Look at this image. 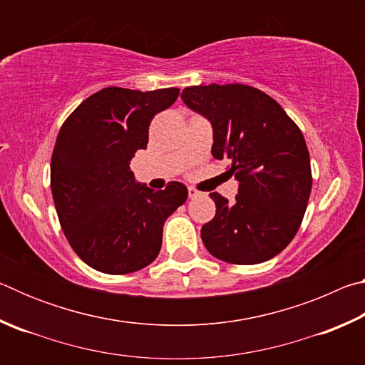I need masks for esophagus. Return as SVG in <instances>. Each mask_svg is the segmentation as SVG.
<instances>
[{
  "label": "esophagus",
  "instance_id": "obj_1",
  "mask_svg": "<svg viewBox=\"0 0 365 365\" xmlns=\"http://www.w3.org/2000/svg\"><path fill=\"white\" fill-rule=\"evenodd\" d=\"M201 193L200 191H197L196 188H193V187H188V196L190 197H196V196H200Z\"/></svg>",
  "mask_w": 365,
  "mask_h": 365
}]
</instances>
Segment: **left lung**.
Here are the masks:
<instances>
[{
  "label": "left lung",
  "instance_id": "1",
  "mask_svg": "<svg viewBox=\"0 0 365 365\" xmlns=\"http://www.w3.org/2000/svg\"><path fill=\"white\" fill-rule=\"evenodd\" d=\"M182 100L212 123V156L230 160L227 172L240 182L233 202L209 195L215 215L201 228L202 243L230 264L269 261L294 238L311 195V159L299 127L250 85L187 86Z\"/></svg>",
  "mask_w": 365,
  "mask_h": 365
}]
</instances>
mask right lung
Wrapping results in <instances>:
<instances>
[{
    "instance_id": "add662e5",
    "label": "right lung",
    "mask_w": 365,
    "mask_h": 365,
    "mask_svg": "<svg viewBox=\"0 0 365 365\" xmlns=\"http://www.w3.org/2000/svg\"><path fill=\"white\" fill-rule=\"evenodd\" d=\"M180 90L108 86L77 106L58 133L51 191L67 242L85 264L122 275L150 265L165 219L187 201L180 182L154 191L135 182L130 160L146 150L153 117Z\"/></svg>"
}]
</instances>
